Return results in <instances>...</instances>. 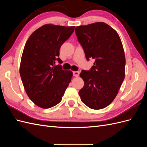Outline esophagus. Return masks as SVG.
<instances>
[{
	"instance_id": "1",
	"label": "esophagus",
	"mask_w": 147,
	"mask_h": 147,
	"mask_svg": "<svg viewBox=\"0 0 147 147\" xmlns=\"http://www.w3.org/2000/svg\"><path fill=\"white\" fill-rule=\"evenodd\" d=\"M80 74V72H78V71H74V72H73V75L74 77H78V75Z\"/></svg>"
}]
</instances>
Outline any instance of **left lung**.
<instances>
[{
  "label": "left lung",
  "instance_id": "1",
  "mask_svg": "<svg viewBox=\"0 0 147 147\" xmlns=\"http://www.w3.org/2000/svg\"><path fill=\"white\" fill-rule=\"evenodd\" d=\"M86 58L95 59L90 70H82L84 86L79 91L82 102L99 110L112 103L125 75L126 59L118 33L106 23L98 22L75 28Z\"/></svg>",
  "mask_w": 147,
  "mask_h": 147
}]
</instances>
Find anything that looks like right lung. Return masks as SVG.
<instances>
[{"label": "right lung", "mask_w": 147, "mask_h": 147, "mask_svg": "<svg viewBox=\"0 0 147 147\" xmlns=\"http://www.w3.org/2000/svg\"><path fill=\"white\" fill-rule=\"evenodd\" d=\"M75 26L45 24L30 35L22 55L20 74L25 91L34 103L43 109L59 104L73 73L64 70L59 58L62 45Z\"/></svg>", "instance_id": "obj_1"}]
</instances>
